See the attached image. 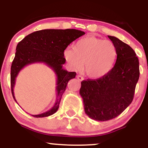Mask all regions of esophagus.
I'll return each mask as SVG.
<instances>
[{"label": "esophagus", "mask_w": 148, "mask_h": 148, "mask_svg": "<svg viewBox=\"0 0 148 148\" xmlns=\"http://www.w3.org/2000/svg\"><path fill=\"white\" fill-rule=\"evenodd\" d=\"M77 78L78 80H79L80 82H82V81H83V80L84 79V78L82 76H81V75H77Z\"/></svg>", "instance_id": "34e87169"}]
</instances>
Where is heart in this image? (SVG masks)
<instances>
[{"instance_id": "obj_1", "label": "heart", "mask_w": 148, "mask_h": 148, "mask_svg": "<svg viewBox=\"0 0 148 148\" xmlns=\"http://www.w3.org/2000/svg\"><path fill=\"white\" fill-rule=\"evenodd\" d=\"M118 51L110 40L88 36L78 40L73 48L64 51V57L75 71L82 68L89 77L98 79L106 76L116 63Z\"/></svg>"}]
</instances>
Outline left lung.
I'll use <instances>...</instances> for the list:
<instances>
[{
  "mask_svg": "<svg viewBox=\"0 0 148 148\" xmlns=\"http://www.w3.org/2000/svg\"><path fill=\"white\" fill-rule=\"evenodd\" d=\"M108 37L118 51L114 67L104 77L83 81L79 90L86 114L98 121L116 118L131 104L139 77V60L132 48L114 36Z\"/></svg>",
  "mask_w": 148,
  "mask_h": 148,
  "instance_id": "left-lung-1",
  "label": "left lung"
}]
</instances>
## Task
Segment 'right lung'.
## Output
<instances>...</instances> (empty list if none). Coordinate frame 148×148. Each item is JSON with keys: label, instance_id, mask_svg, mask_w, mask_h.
Returning <instances> with one entry per match:
<instances>
[{"label": "right lung", "instance_id": "add662e5", "mask_svg": "<svg viewBox=\"0 0 148 148\" xmlns=\"http://www.w3.org/2000/svg\"><path fill=\"white\" fill-rule=\"evenodd\" d=\"M84 34V32L74 29H42L29 34L18 43L11 68V92L16 102L13 92L16 77L25 66L43 62L52 69L56 76V99L54 106L45 112L32 116L42 118L50 116L58 110L69 81L76 75L75 72H69L62 68L66 62L64 51L72 42Z\"/></svg>", "mask_w": 148, "mask_h": 148}]
</instances>
